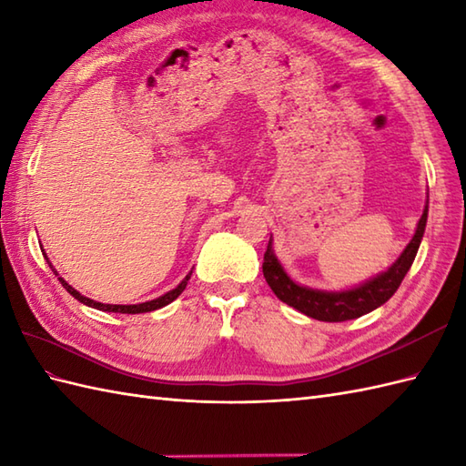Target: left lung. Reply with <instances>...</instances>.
<instances>
[{"label":"left lung","instance_id":"1","mask_svg":"<svg viewBox=\"0 0 466 466\" xmlns=\"http://www.w3.org/2000/svg\"><path fill=\"white\" fill-rule=\"evenodd\" d=\"M425 224H427V208L420 216L417 232L413 240L409 242L401 258L389 268V272L377 276L371 282L365 286H360L350 291H341V294H326V291H313L308 288H301L291 282L286 276L284 268L279 266L278 258L274 256L272 242L268 244V250L264 254V264L262 272L268 286L272 288L274 294L284 301V304L291 306L294 309L306 313L308 318L319 319V321H348L361 318L365 313H370L383 306L385 301L391 298L397 288L401 286L405 274L409 268L413 266V259L417 256L419 244L423 240L425 234Z\"/></svg>","mask_w":466,"mask_h":466}]
</instances>
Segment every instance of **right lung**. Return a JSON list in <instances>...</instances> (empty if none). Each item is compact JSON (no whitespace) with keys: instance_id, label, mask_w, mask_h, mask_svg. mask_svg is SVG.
<instances>
[{"instance_id":"right-lung-1","label":"right lung","mask_w":466,"mask_h":466,"mask_svg":"<svg viewBox=\"0 0 466 466\" xmlns=\"http://www.w3.org/2000/svg\"><path fill=\"white\" fill-rule=\"evenodd\" d=\"M188 278L190 276H187L180 282V286L178 288H175L172 291H168V294H165V296H160V298H157V299H153V301H145V304H138V306H106V304H99V301H93V299H89V298H83L79 291H75L71 286H67V282H63L65 286H67V289L71 291V294L77 298L79 301H83V304H86V306H93V308H99V309H103V311H116V313H145V311H155V309H158V308H162V306H167V304H170V301H175L180 294H182V289L187 288V282H188ZM61 279V278H59Z\"/></svg>"}]
</instances>
